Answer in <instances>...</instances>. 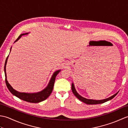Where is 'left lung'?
<instances>
[{"mask_svg":"<svg viewBox=\"0 0 128 128\" xmlns=\"http://www.w3.org/2000/svg\"><path fill=\"white\" fill-rule=\"evenodd\" d=\"M72 93L74 94L78 98V100H80L81 101H82L85 103H86V104H100V103H104L108 101V100H112V98H113L118 93V92L117 93H116V94L113 95V96H112L109 98H106V99L102 100H94L87 99V98H84L81 96H80V95L76 92V91L74 85L73 83H72Z\"/></svg>","mask_w":128,"mask_h":128,"instance_id":"left-lung-1","label":"left lung"}]
</instances>
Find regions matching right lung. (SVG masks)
<instances>
[{
    "mask_svg": "<svg viewBox=\"0 0 128 128\" xmlns=\"http://www.w3.org/2000/svg\"><path fill=\"white\" fill-rule=\"evenodd\" d=\"M28 33H26V34H20V36L18 38V39L16 40L15 42L17 41L18 40H19L20 38L23 36V35L25 34H28ZM12 49V48H11ZM10 49V51H11ZM8 56L6 59V60H5V66H4V72H5V82H6V85L8 90L10 91V92L12 93L13 95L18 97V98L22 100H25V101L30 102V103H39L40 102H42L43 100H46L47 98L50 96V95L52 93V92L53 91V86H54V84L55 82L56 78V75H58V73L60 71V70H58L57 71L55 72L53 74L49 82L48 85L46 88L43 90L42 91L37 92V93H25V92H20L17 91H16L14 89L12 86H11L10 84L8 82L7 80V78H6V65L7 63V60Z\"/></svg>",
    "mask_w": 128,
    "mask_h": 128,
    "instance_id": "right-lung-1",
    "label": "right lung"
}]
</instances>
